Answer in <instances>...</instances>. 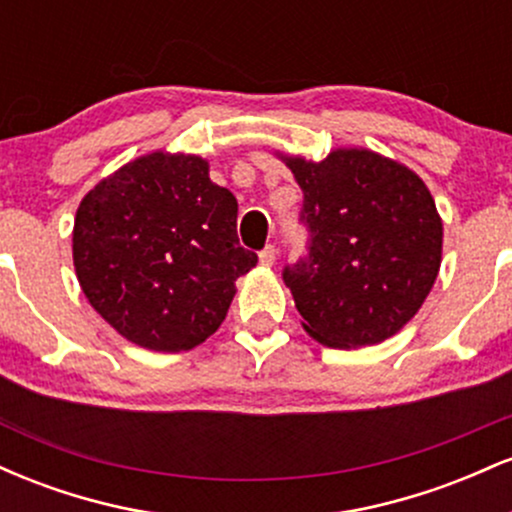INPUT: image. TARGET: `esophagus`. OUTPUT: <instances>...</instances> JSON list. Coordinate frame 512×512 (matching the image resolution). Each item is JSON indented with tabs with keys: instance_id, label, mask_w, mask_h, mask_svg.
Masks as SVG:
<instances>
[{
	"instance_id": "obj_1",
	"label": "esophagus",
	"mask_w": 512,
	"mask_h": 512,
	"mask_svg": "<svg viewBox=\"0 0 512 512\" xmlns=\"http://www.w3.org/2000/svg\"><path fill=\"white\" fill-rule=\"evenodd\" d=\"M276 260V248L274 245H267V248L260 250V262L264 264V267H272Z\"/></svg>"
}]
</instances>
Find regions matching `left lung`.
I'll return each instance as SVG.
<instances>
[{
    "label": "left lung",
    "instance_id": "obj_1",
    "mask_svg": "<svg viewBox=\"0 0 512 512\" xmlns=\"http://www.w3.org/2000/svg\"><path fill=\"white\" fill-rule=\"evenodd\" d=\"M303 190L305 255L286 264L305 332L332 349L378 344L426 301L440 267L443 223L424 180L366 149L325 161L289 158Z\"/></svg>",
    "mask_w": 512,
    "mask_h": 512
}]
</instances>
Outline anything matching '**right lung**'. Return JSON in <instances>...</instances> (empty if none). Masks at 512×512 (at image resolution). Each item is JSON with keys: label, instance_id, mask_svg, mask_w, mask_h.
<instances>
[{"label": "right lung", "instance_id": "1", "mask_svg": "<svg viewBox=\"0 0 512 512\" xmlns=\"http://www.w3.org/2000/svg\"><path fill=\"white\" fill-rule=\"evenodd\" d=\"M257 264L238 243V202L197 156L149 154L98 182L74 221L88 303L129 342L190 351L211 337L233 281Z\"/></svg>", "mask_w": 512, "mask_h": 512}]
</instances>
